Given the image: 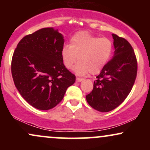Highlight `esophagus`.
Returning <instances> with one entry per match:
<instances>
[{
  "label": "esophagus",
  "instance_id": "1",
  "mask_svg": "<svg viewBox=\"0 0 150 150\" xmlns=\"http://www.w3.org/2000/svg\"><path fill=\"white\" fill-rule=\"evenodd\" d=\"M82 80H83V79L80 78V77H77V78H76V82H80L81 81H82Z\"/></svg>",
  "mask_w": 150,
  "mask_h": 150
}]
</instances>
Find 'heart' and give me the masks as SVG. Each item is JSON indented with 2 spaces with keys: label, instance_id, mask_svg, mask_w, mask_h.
I'll return each mask as SVG.
<instances>
[{
  "label": "heart",
  "instance_id": "obj_1",
  "mask_svg": "<svg viewBox=\"0 0 150 150\" xmlns=\"http://www.w3.org/2000/svg\"><path fill=\"white\" fill-rule=\"evenodd\" d=\"M112 51L113 43L108 38H99L87 32H79L71 37L70 45L63 46L61 57L68 69L73 68L78 58L80 62L75 68L78 75L89 73L95 75L107 64Z\"/></svg>",
  "mask_w": 150,
  "mask_h": 150
}]
</instances>
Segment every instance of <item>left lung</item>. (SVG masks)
<instances>
[{
    "label": "left lung",
    "mask_w": 150,
    "mask_h": 150,
    "mask_svg": "<svg viewBox=\"0 0 150 150\" xmlns=\"http://www.w3.org/2000/svg\"><path fill=\"white\" fill-rule=\"evenodd\" d=\"M112 36L113 57L96 77L92 91L86 96L88 104L101 112H108L122 104L137 77V61L132 46L124 38Z\"/></svg>",
    "instance_id": "obj_1"
}]
</instances>
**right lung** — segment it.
<instances>
[{"mask_svg": "<svg viewBox=\"0 0 150 150\" xmlns=\"http://www.w3.org/2000/svg\"><path fill=\"white\" fill-rule=\"evenodd\" d=\"M63 36L52 27L26 35L18 43L11 62L15 87L34 108L51 109L61 102L75 75L63 64Z\"/></svg>", "mask_w": 150, "mask_h": 150, "instance_id": "1", "label": "right lung"}]
</instances>
